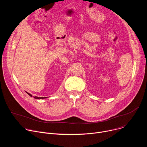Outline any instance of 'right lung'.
Instances as JSON below:
<instances>
[{
    "label": "right lung",
    "instance_id": "1",
    "mask_svg": "<svg viewBox=\"0 0 147 147\" xmlns=\"http://www.w3.org/2000/svg\"><path fill=\"white\" fill-rule=\"evenodd\" d=\"M30 96H32V95L31 94H29V93H28V92H27ZM34 98H35V99H44V98H47V97H38V96H34Z\"/></svg>",
    "mask_w": 147,
    "mask_h": 147
}]
</instances>
